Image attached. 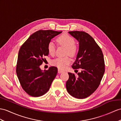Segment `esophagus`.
<instances>
[{
    "label": "esophagus",
    "instance_id": "obj_1",
    "mask_svg": "<svg viewBox=\"0 0 121 121\" xmlns=\"http://www.w3.org/2000/svg\"><path fill=\"white\" fill-rule=\"evenodd\" d=\"M63 72H64V71L62 70L61 69H58V72L59 73H60Z\"/></svg>",
    "mask_w": 121,
    "mask_h": 121
}]
</instances>
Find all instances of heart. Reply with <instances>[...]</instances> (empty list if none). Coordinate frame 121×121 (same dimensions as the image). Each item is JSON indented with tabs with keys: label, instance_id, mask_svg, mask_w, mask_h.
Returning a JSON list of instances; mask_svg holds the SVG:
<instances>
[{
	"label": "heart",
	"instance_id": "1",
	"mask_svg": "<svg viewBox=\"0 0 121 121\" xmlns=\"http://www.w3.org/2000/svg\"><path fill=\"white\" fill-rule=\"evenodd\" d=\"M57 42L60 45L64 46L67 48L66 54L71 56H74L77 52V47L75 45L74 38L68 34H63L57 38ZM47 49L49 53L53 55L55 52V45L53 42L50 41L48 43ZM71 62V59L68 57H58L51 61L52 65L60 69H64L67 65Z\"/></svg>",
	"mask_w": 121,
	"mask_h": 121
}]
</instances>
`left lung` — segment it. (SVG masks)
<instances>
[{
  "instance_id": "8db88e82",
  "label": "left lung",
  "mask_w": 121,
  "mask_h": 121,
  "mask_svg": "<svg viewBox=\"0 0 121 121\" xmlns=\"http://www.w3.org/2000/svg\"><path fill=\"white\" fill-rule=\"evenodd\" d=\"M79 42V50L73 69H81L75 75L68 72L67 90L77 99H85L97 89L105 72V61L102 50L95 39L84 31H69Z\"/></svg>"
}]
</instances>
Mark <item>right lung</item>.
I'll return each mask as SVG.
<instances>
[{"label": "right lung", "instance_id": "obj_1", "mask_svg": "<svg viewBox=\"0 0 121 121\" xmlns=\"http://www.w3.org/2000/svg\"><path fill=\"white\" fill-rule=\"evenodd\" d=\"M62 31L38 30L32 34L19 50L16 73L20 84L29 95L38 97L45 95L50 89L57 73L56 67L43 71L39 66L49 53L47 47L52 38Z\"/></svg>", "mask_w": 121, "mask_h": 121}]
</instances>
